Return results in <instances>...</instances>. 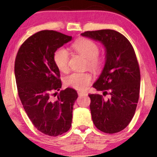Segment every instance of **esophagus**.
Instances as JSON below:
<instances>
[{"mask_svg": "<svg viewBox=\"0 0 157 157\" xmlns=\"http://www.w3.org/2000/svg\"><path fill=\"white\" fill-rule=\"evenodd\" d=\"M77 94H78L79 96H82V95H87V93L82 92V91H77Z\"/></svg>", "mask_w": 157, "mask_h": 157, "instance_id": "obj_1", "label": "esophagus"}]
</instances>
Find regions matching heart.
Here are the masks:
<instances>
[{"instance_id":"b5f03b06","label":"heart","mask_w":157,"mask_h":157,"mask_svg":"<svg viewBox=\"0 0 157 157\" xmlns=\"http://www.w3.org/2000/svg\"><path fill=\"white\" fill-rule=\"evenodd\" d=\"M72 48L79 55L86 58V67L94 73H100L104 65L103 57L99 55V46L88 38H80L72 44ZM69 55L66 48H59L55 52L53 60L57 68L62 72L68 70ZM92 76L89 72H74L64 78V83L68 87L83 91L91 84Z\"/></svg>"}]
</instances>
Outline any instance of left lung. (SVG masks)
<instances>
[{
	"instance_id": "obj_1",
	"label": "left lung",
	"mask_w": 157,
	"mask_h": 157,
	"mask_svg": "<svg viewBox=\"0 0 157 157\" xmlns=\"http://www.w3.org/2000/svg\"><path fill=\"white\" fill-rule=\"evenodd\" d=\"M81 35L100 41L106 51L105 66L93 85L102 94L89 95L93 122L104 133L120 132L132 120L140 97V71L134 49L115 30L87 31Z\"/></svg>"
}]
</instances>
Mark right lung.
Wrapping results in <instances>:
<instances>
[{
    "instance_id": "obj_1",
    "label": "right lung",
    "mask_w": 157,
    "mask_h": 157,
    "mask_svg": "<svg viewBox=\"0 0 157 157\" xmlns=\"http://www.w3.org/2000/svg\"><path fill=\"white\" fill-rule=\"evenodd\" d=\"M71 38L53 30L40 31L23 42L16 55L15 75L20 100L34 126L48 136L63 134L71 125L77 91L67 88L56 100L52 97L62 86L54 53Z\"/></svg>"
}]
</instances>
